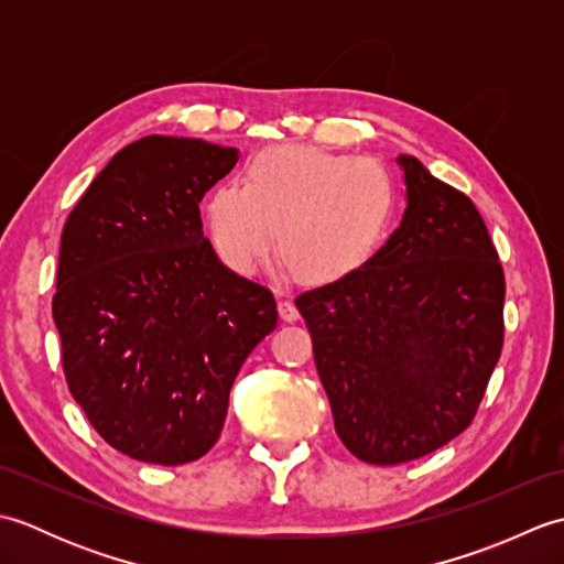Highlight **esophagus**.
Returning a JSON list of instances; mask_svg holds the SVG:
<instances>
[{
    "mask_svg": "<svg viewBox=\"0 0 564 564\" xmlns=\"http://www.w3.org/2000/svg\"><path fill=\"white\" fill-rule=\"evenodd\" d=\"M279 315L283 322H295L301 317V313H297V307L291 301H279Z\"/></svg>",
    "mask_w": 564,
    "mask_h": 564,
    "instance_id": "34e87169",
    "label": "esophagus"
}]
</instances>
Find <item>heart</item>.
<instances>
[{
  "label": "heart",
  "instance_id": "b5f03b06",
  "mask_svg": "<svg viewBox=\"0 0 564 564\" xmlns=\"http://www.w3.org/2000/svg\"><path fill=\"white\" fill-rule=\"evenodd\" d=\"M394 188L386 166L319 148L275 145L247 164V184H218L208 237L237 275H254L279 247L305 281L334 283L373 254L388 230Z\"/></svg>",
  "mask_w": 564,
  "mask_h": 564
}]
</instances>
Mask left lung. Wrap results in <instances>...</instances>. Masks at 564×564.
I'll return each mask as SVG.
<instances>
[{
  "label": "left lung",
  "mask_w": 564,
  "mask_h": 564,
  "mask_svg": "<svg viewBox=\"0 0 564 564\" xmlns=\"http://www.w3.org/2000/svg\"><path fill=\"white\" fill-rule=\"evenodd\" d=\"M398 164V230L354 273L295 297L337 436L370 465L463 434L505 344V271L482 215L416 158Z\"/></svg>",
  "instance_id": "left-lung-1"
}]
</instances>
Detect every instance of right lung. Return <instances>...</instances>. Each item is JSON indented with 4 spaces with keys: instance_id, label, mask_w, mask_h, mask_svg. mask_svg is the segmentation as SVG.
<instances>
[{
    "instance_id": "1",
    "label": "right lung",
    "mask_w": 564,
    "mask_h": 564,
    "mask_svg": "<svg viewBox=\"0 0 564 564\" xmlns=\"http://www.w3.org/2000/svg\"><path fill=\"white\" fill-rule=\"evenodd\" d=\"M235 148L148 135L113 154L59 239L53 319L72 398L130 458L184 465L218 441L245 358L275 329V301L232 273L198 203Z\"/></svg>"
}]
</instances>
